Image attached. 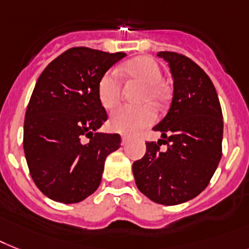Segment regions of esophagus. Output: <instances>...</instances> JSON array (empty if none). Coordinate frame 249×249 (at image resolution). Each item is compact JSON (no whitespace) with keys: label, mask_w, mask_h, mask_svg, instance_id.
Wrapping results in <instances>:
<instances>
[{"label":"esophagus","mask_w":249,"mask_h":249,"mask_svg":"<svg viewBox=\"0 0 249 249\" xmlns=\"http://www.w3.org/2000/svg\"><path fill=\"white\" fill-rule=\"evenodd\" d=\"M128 141H129V138L126 137V135H121V143H123V144H126V143H128Z\"/></svg>","instance_id":"34e87169"}]
</instances>
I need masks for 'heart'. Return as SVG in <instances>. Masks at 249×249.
<instances>
[{
	"mask_svg": "<svg viewBox=\"0 0 249 249\" xmlns=\"http://www.w3.org/2000/svg\"><path fill=\"white\" fill-rule=\"evenodd\" d=\"M121 70L145 84V90L142 96L143 101L149 100L156 105H162L165 102L167 89L161 83L162 70L156 60L148 56H139L125 62ZM121 86L123 84L118 70H108L105 72L98 83V98L105 108L111 110L118 106L121 98ZM156 118V110L148 104L142 106H121L111 114L110 126L112 130L123 134H134L153 124Z\"/></svg>",
	"mask_w": 249,
	"mask_h": 249,
	"instance_id": "b5f03b06",
	"label": "heart"
}]
</instances>
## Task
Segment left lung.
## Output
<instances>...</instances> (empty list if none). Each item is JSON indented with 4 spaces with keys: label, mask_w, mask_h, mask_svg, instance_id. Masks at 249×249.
Masks as SVG:
<instances>
[{
    "label": "left lung",
    "mask_w": 249,
    "mask_h": 249,
    "mask_svg": "<svg viewBox=\"0 0 249 249\" xmlns=\"http://www.w3.org/2000/svg\"><path fill=\"white\" fill-rule=\"evenodd\" d=\"M174 78L170 110L153 128L159 142H147L133 163L135 184L145 197L174 206L197 197L211 180L223 155V111L209 75L184 54L161 51ZM168 145L160 151V144Z\"/></svg>",
    "instance_id": "8db88e82"
}]
</instances>
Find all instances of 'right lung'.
Returning a JSON list of instances; mask_svg holds the SVG:
<instances>
[{"label":"right lung","mask_w":249,"mask_h":249,"mask_svg":"<svg viewBox=\"0 0 249 249\" xmlns=\"http://www.w3.org/2000/svg\"><path fill=\"white\" fill-rule=\"evenodd\" d=\"M124 52L72 47L38 78L24 120V153L32 179L56 202L76 203L100 187L105 161L119 134L98 133L107 112L98 83Z\"/></svg>","instance_id":"right-lung-1"}]
</instances>
